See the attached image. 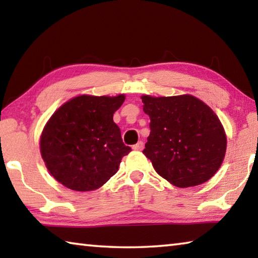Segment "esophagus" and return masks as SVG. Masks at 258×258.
<instances>
[{"label":"esophagus","mask_w":258,"mask_h":258,"mask_svg":"<svg viewBox=\"0 0 258 258\" xmlns=\"http://www.w3.org/2000/svg\"><path fill=\"white\" fill-rule=\"evenodd\" d=\"M143 146H145V145H143V142L140 141V142L137 143V145L133 146V149L134 150H138V151H141L143 149Z\"/></svg>","instance_id":"esophagus-1"}]
</instances>
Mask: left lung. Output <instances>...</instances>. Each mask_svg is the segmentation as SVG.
Instances as JSON below:
<instances>
[{"label":"left lung","mask_w":258,"mask_h":258,"mask_svg":"<svg viewBox=\"0 0 258 258\" xmlns=\"http://www.w3.org/2000/svg\"><path fill=\"white\" fill-rule=\"evenodd\" d=\"M141 99L150 117L143 154L155 171L178 187L207 182L221 167L226 150L224 128L215 112L190 94Z\"/></svg>","instance_id":"8db88e82"}]
</instances>
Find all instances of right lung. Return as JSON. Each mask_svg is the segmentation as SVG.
<instances>
[{"label": "right lung", "mask_w": 258, "mask_h": 258, "mask_svg": "<svg viewBox=\"0 0 258 258\" xmlns=\"http://www.w3.org/2000/svg\"><path fill=\"white\" fill-rule=\"evenodd\" d=\"M124 100V94L80 95L51 116L40 147L56 181L75 191H92L115 175L121 158L132 150L124 145L112 119Z\"/></svg>", "instance_id": "obj_1"}]
</instances>
